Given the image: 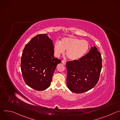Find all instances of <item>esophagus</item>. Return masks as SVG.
<instances>
[{"mask_svg":"<svg viewBox=\"0 0 120 120\" xmlns=\"http://www.w3.org/2000/svg\"><path fill=\"white\" fill-rule=\"evenodd\" d=\"M62 63L64 64V65L66 64V61H65V60H62Z\"/></svg>","mask_w":120,"mask_h":120,"instance_id":"obj_1","label":"esophagus"}]
</instances>
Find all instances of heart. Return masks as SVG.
Segmentation results:
<instances>
[{
  "label": "heart",
  "mask_w": 120,
  "mask_h": 120,
  "mask_svg": "<svg viewBox=\"0 0 120 120\" xmlns=\"http://www.w3.org/2000/svg\"><path fill=\"white\" fill-rule=\"evenodd\" d=\"M90 45L85 40L76 38H63L60 41L55 42L54 45L55 55L59 57L67 50L66 55L72 60H78L82 58L88 52Z\"/></svg>",
  "instance_id": "heart-1"
}]
</instances>
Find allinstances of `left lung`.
<instances>
[{
  "instance_id": "left-lung-1",
  "label": "left lung",
  "mask_w": 120,
  "mask_h": 120,
  "mask_svg": "<svg viewBox=\"0 0 120 120\" xmlns=\"http://www.w3.org/2000/svg\"><path fill=\"white\" fill-rule=\"evenodd\" d=\"M67 85L75 93L86 92L94 88L98 82L102 68L101 53L95 46L78 60L66 62Z\"/></svg>"
}]
</instances>
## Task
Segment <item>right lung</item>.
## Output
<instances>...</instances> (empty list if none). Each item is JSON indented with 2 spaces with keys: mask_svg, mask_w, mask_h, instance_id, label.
Instances as JSON below:
<instances>
[{
  "mask_svg": "<svg viewBox=\"0 0 120 120\" xmlns=\"http://www.w3.org/2000/svg\"><path fill=\"white\" fill-rule=\"evenodd\" d=\"M52 41L39 34L27 44L22 53L21 70L26 83L37 91L48 88L57 65L61 60L54 56Z\"/></svg>",
  "mask_w": 120,
  "mask_h": 120,
  "instance_id": "add662e5",
  "label": "right lung"
}]
</instances>
